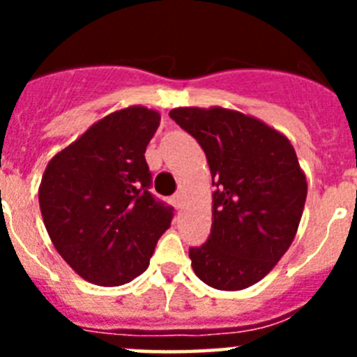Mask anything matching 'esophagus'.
I'll list each match as a JSON object with an SVG mask.
<instances>
[{
    "mask_svg": "<svg viewBox=\"0 0 357 357\" xmlns=\"http://www.w3.org/2000/svg\"><path fill=\"white\" fill-rule=\"evenodd\" d=\"M172 202H173V206H175V209H181V206H182V195L181 193H175V195H173Z\"/></svg>",
    "mask_w": 357,
    "mask_h": 357,
    "instance_id": "34e87169",
    "label": "esophagus"
}]
</instances>
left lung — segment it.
<instances>
[{"mask_svg":"<svg viewBox=\"0 0 357 357\" xmlns=\"http://www.w3.org/2000/svg\"><path fill=\"white\" fill-rule=\"evenodd\" d=\"M172 119L206 151L213 185L207 243L189 250L207 286L238 291L272 272L295 239L307 182L295 148L261 119L223 107H176Z\"/></svg>","mask_w":357,"mask_h":357,"instance_id":"1","label":"left lung"}]
</instances>
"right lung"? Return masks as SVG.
Instances as JSON below:
<instances>
[{
	"label": "right lung",
	"instance_id": "right-lung-1",
	"mask_svg": "<svg viewBox=\"0 0 357 357\" xmlns=\"http://www.w3.org/2000/svg\"><path fill=\"white\" fill-rule=\"evenodd\" d=\"M159 123V112L148 107L116 110L56 151L44 169V227L62 259L93 284L121 286L141 275L172 223V207L148 191L144 151Z\"/></svg>",
	"mask_w": 357,
	"mask_h": 357
}]
</instances>
